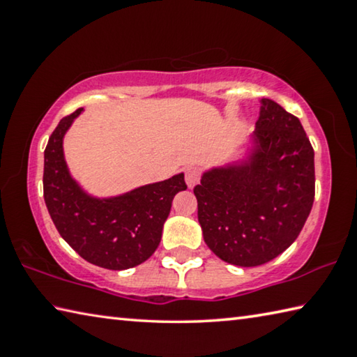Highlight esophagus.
I'll return each instance as SVG.
<instances>
[{
	"mask_svg": "<svg viewBox=\"0 0 357 357\" xmlns=\"http://www.w3.org/2000/svg\"><path fill=\"white\" fill-rule=\"evenodd\" d=\"M202 179V172L197 167H187L185 168V183L189 185V189H193Z\"/></svg>",
	"mask_w": 357,
	"mask_h": 357,
	"instance_id": "34e87169",
	"label": "esophagus"
}]
</instances>
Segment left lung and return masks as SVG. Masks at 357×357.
<instances>
[{
	"instance_id": "8db88e82",
	"label": "left lung",
	"mask_w": 357,
	"mask_h": 357,
	"mask_svg": "<svg viewBox=\"0 0 357 357\" xmlns=\"http://www.w3.org/2000/svg\"><path fill=\"white\" fill-rule=\"evenodd\" d=\"M249 159L213 168L195 185L204 243L223 261L252 268L279 257L299 236L315 198V160L294 114L259 100Z\"/></svg>"
}]
</instances>
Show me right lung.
<instances>
[{
    "label": "right lung",
    "mask_w": 357,
    "mask_h": 357,
    "mask_svg": "<svg viewBox=\"0 0 357 357\" xmlns=\"http://www.w3.org/2000/svg\"><path fill=\"white\" fill-rule=\"evenodd\" d=\"M78 108L63 118L44 151V200L61 238L83 259L105 269L134 268L153 255L178 192L185 190L184 174L142 185L124 195L94 198L70 178L63 138Z\"/></svg>",
    "instance_id": "1"
}]
</instances>
